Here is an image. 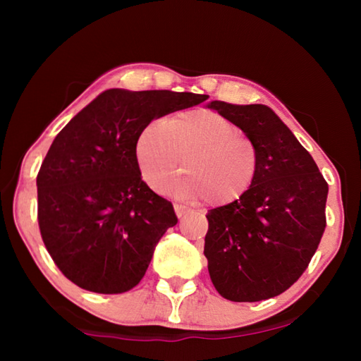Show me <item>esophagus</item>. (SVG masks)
Returning a JSON list of instances; mask_svg holds the SVG:
<instances>
[{
    "mask_svg": "<svg viewBox=\"0 0 361 361\" xmlns=\"http://www.w3.org/2000/svg\"><path fill=\"white\" fill-rule=\"evenodd\" d=\"M173 209H175V213H176V216H178V218H181L183 215H186V212H188L186 207L178 205V204H175Z\"/></svg>",
    "mask_w": 361,
    "mask_h": 361,
    "instance_id": "obj_1",
    "label": "esophagus"
}]
</instances>
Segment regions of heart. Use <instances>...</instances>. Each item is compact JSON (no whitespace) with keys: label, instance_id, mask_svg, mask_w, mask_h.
Wrapping results in <instances>:
<instances>
[{"label":"heart","instance_id":"1","mask_svg":"<svg viewBox=\"0 0 361 361\" xmlns=\"http://www.w3.org/2000/svg\"><path fill=\"white\" fill-rule=\"evenodd\" d=\"M137 162L148 186L166 192L175 181L176 197L212 207L242 199L258 173V149L234 121L212 109H189L164 124L145 127L137 140ZM185 162H182V157Z\"/></svg>","mask_w":361,"mask_h":361}]
</instances>
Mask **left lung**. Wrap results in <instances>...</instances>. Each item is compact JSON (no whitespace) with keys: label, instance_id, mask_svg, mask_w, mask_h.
<instances>
[{"label":"left lung","instance_id":"1","mask_svg":"<svg viewBox=\"0 0 361 361\" xmlns=\"http://www.w3.org/2000/svg\"><path fill=\"white\" fill-rule=\"evenodd\" d=\"M258 149V173L242 199L213 209L204 255L216 291L256 302L288 290L307 269L326 226L328 183L307 149L266 105L213 100Z\"/></svg>","mask_w":361,"mask_h":361}]
</instances>
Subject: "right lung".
I'll return each mask as SVG.
<instances>
[{
    "label": "right lung",
    "instance_id": "right-lung-1",
    "mask_svg": "<svg viewBox=\"0 0 361 361\" xmlns=\"http://www.w3.org/2000/svg\"><path fill=\"white\" fill-rule=\"evenodd\" d=\"M209 95L108 89L66 124L41 164L38 223L63 276L84 290L118 295L143 279L157 242L178 223L142 180L137 140L152 119Z\"/></svg>",
    "mask_w": 361,
    "mask_h": 361
}]
</instances>
